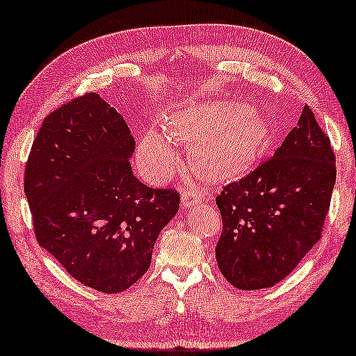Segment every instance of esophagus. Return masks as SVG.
Wrapping results in <instances>:
<instances>
[{
	"instance_id": "1",
	"label": "esophagus",
	"mask_w": 356,
	"mask_h": 356,
	"mask_svg": "<svg viewBox=\"0 0 356 356\" xmlns=\"http://www.w3.org/2000/svg\"><path fill=\"white\" fill-rule=\"evenodd\" d=\"M202 200V195L199 191H194V189H184L181 193V209H189V207L200 204Z\"/></svg>"
}]
</instances>
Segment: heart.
Here are the masks:
<instances>
[{"label":"heart","mask_w":356,"mask_h":356,"mask_svg":"<svg viewBox=\"0 0 356 356\" xmlns=\"http://www.w3.org/2000/svg\"><path fill=\"white\" fill-rule=\"evenodd\" d=\"M173 138L193 141V163L211 179L237 177L272 138L270 119L248 103L215 100L191 105L165 122ZM138 159L152 181H163L179 162L178 147L159 129H149L138 145Z\"/></svg>","instance_id":"obj_1"}]
</instances>
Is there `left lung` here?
<instances>
[{
	"instance_id": "8db88e82",
	"label": "left lung",
	"mask_w": 356,
	"mask_h": 356,
	"mask_svg": "<svg viewBox=\"0 0 356 356\" xmlns=\"http://www.w3.org/2000/svg\"><path fill=\"white\" fill-rule=\"evenodd\" d=\"M334 162L330 138L305 105L272 159L222 189L215 253L231 285L270 288L318 242L336 183Z\"/></svg>"
}]
</instances>
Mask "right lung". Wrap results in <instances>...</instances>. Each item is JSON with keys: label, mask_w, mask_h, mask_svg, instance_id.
<instances>
[{"label": "right lung", "mask_w": 356, "mask_h": 356, "mask_svg": "<svg viewBox=\"0 0 356 356\" xmlns=\"http://www.w3.org/2000/svg\"><path fill=\"white\" fill-rule=\"evenodd\" d=\"M134 151L121 114L87 94L44 119L25 168L38 243L74 280L108 294L145 275L179 207L177 191L140 183L130 165Z\"/></svg>", "instance_id": "add662e5"}]
</instances>
